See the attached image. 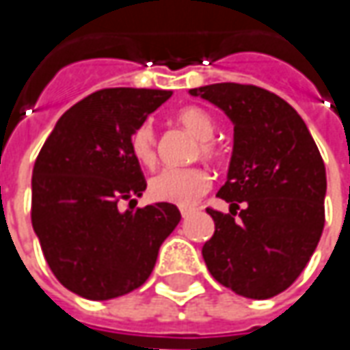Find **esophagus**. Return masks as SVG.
<instances>
[{
	"instance_id": "1",
	"label": "esophagus",
	"mask_w": 350,
	"mask_h": 350,
	"mask_svg": "<svg viewBox=\"0 0 350 350\" xmlns=\"http://www.w3.org/2000/svg\"><path fill=\"white\" fill-rule=\"evenodd\" d=\"M191 214H193V208H189V206H185V208H181V216H183V220H185V218H189V216H191Z\"/></svg>"
}]
</instances>
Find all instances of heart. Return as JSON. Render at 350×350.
I'll return each mask as SVG.
<instances>
[{
    "instance_id": "obj_1",
    "label": "heart",
    "mask_w": 350,
    "mask_h": 350,
    "mask_svg": "<svg viewBox=\"0 0 350 350\" xmlns=\"http://www.w3.org/2000/svg\"><path fill=\"white\" fill-rule=\"evenodd\" d=\"M177 122L198 138L196 155L216 161L220 157V148L212 140L214 120L208 113L198 107H183L177 111ZM132 154L146 167H154L157 159V138L150 122H144L132 134ZM210 189L208 171L202 167H169L159 171L150 181V196L157 202H169L177 206H191Z\"/></svg>"
}]
</instances>
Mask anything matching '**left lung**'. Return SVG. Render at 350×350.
Listing matches in <instances>:
<instances>
[{
	"mask_svg": "<svg viewBox=\"0 0 350 350\" xmlns=\"http://www.w3.org/2000/svg\"><path fill=\"white\" fill-rule=\"evenodd\" d=\"M189 93L234 124L228 179L218 191L232 214L206 210L214 235L202 247L204 262L235 294L273 298L300 276L323 232V159L302 116L267 89L214 83Z\"/></svg>",
	"mask_w": 350,
	"mask_h": 350,
	"instance_id": "left-lung-1",
	"label": "left lung"
}]
</instances>
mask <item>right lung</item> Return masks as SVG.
<instances>
[{
    "label": "right lung",
    "instance_id": "right-lung-1",
    "mask_svg": "<svg viewBox=\"0 0 350 350\" xmlns=\"http://www.w3.org/2000/svg\"><path fill=\"white\" fill-rule=\"evenodd\" d=\"M171 97L165 89L115 88L68 109L33 169V230L50 271L88 300H111L142 286L181 212L136 204L146 191L132 134Z\"/></svg>",
    "mask_w": 350,
    "mask_h": 350
}]
</instances>
